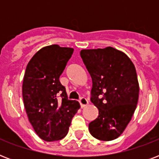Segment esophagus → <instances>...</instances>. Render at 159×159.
<instances>
[{"label": "esophagus", "mask_w": 159, "mask_h": 159, "mask_svg": "<svg viewBox=\"0 0 159 159\" xmlns=\"http://www.w3.org/2000/svg\"><path fill=\"white\" fill-rule=\"evenodd\" d=\"M79 102H80V104H81V106H82V108L88 105V101H87V100L86 99L85 97H82V98L80 99Z\"/></svg>", "instance_id": "esophagus-1"}]
</instances>
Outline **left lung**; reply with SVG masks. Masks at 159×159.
Segmentation results:
<instances>
[{
  "instance_id": "1",
  "label": "left lung",
  "mask_w": 159,
  "mask_h": 159,
  "mask_svg": "<svg viewBox=\"0 0 159 159\" xmlns=\"http://www.w3.org/2000/svg\"><path fill=\"white\" fill-rule=\"evenodd\" d=\"M80 55L92 80V102L99 116L89 124L94 138L114 140L129 123L139 100L134 65L125 53L112 47L82 49Z\"/></svg>"
}]
</instances>
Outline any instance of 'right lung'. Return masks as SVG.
<instances>
[{
	"label": "right lung",
	"mask_w": 159,
	"mask_h": 159,
	"mask_svg": "<svg viewBox=\"0 0 159 159\" xmlns=\"http://www.w3.org/2000/svg\"><path fill=\"white\" fill-rule=\"evenodd\" d=\"M72 53V48L45 46L26 67L22 85L24 106L37 135L47 142L67 135L72 117L81 107L78 102L67 99L66 88L59 82Z\"/></svg>",
	"instance_id": "right-lung-1"
}]
</instances>
